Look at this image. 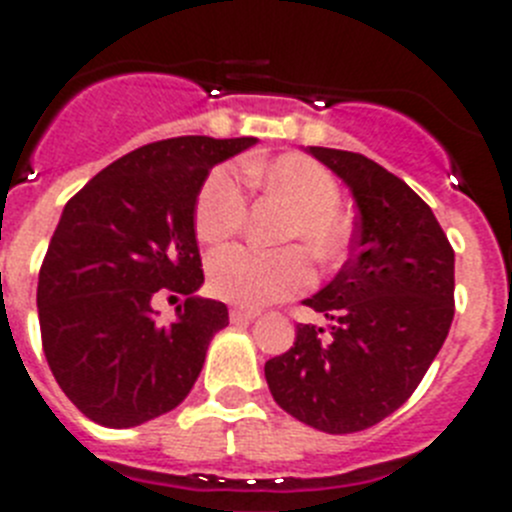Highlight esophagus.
I'll use <instances>...</instances> for the list:
<instances>
[{"label": "esophagus", "mask_w": 512, "mask_h": 512, "mask_svg": "<svg viewBox=\"0 0 512 512\" xmlns=\"http://www.w3.org/2000/svg\"><path fill=\"white\" fill-rule=\"evenodd\" d=\"M253 318H259V310H253V307H230V320L233 323H248Z\"/></svg>", "instance_id": "esophagus-1"}]
</instances>
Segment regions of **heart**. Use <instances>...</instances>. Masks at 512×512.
Returning a JSON list of instances; mask_svg holds the SVG:
<instances>
[{
    "instance_id": "1",
    "label": "heart",
    "mask_w": 512,
    "mask_h": 512,
    "mask_svg": "<svg viewBox=\"0 0 512 512\" xmlns=\"http://www.w3.org/2000/svg\"><path fill=\"white\" fill-rule=\"evenodd\" d=\"M248 182L261 184L295 207L284 225L282 241H297L320 266H333L348 251V228L338 215L341 187L323 164L300 153H284L266 164L246 161ZM248 194L235 166H217L202 182L194 202V230L205 243H223L243 228ZM210 289L238 305L261 307L287 300L312 282L307 253L300 246L264 251L253 246H228L210 256Z\"/></svg>"
}]
</instances>
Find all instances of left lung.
Here are the masks:
<instances>
[{
  "label": "left lung",
  "instance_id": "1",
  "mask_svg": "<svg viewBox=\"0 0 512 512\" xmlns=\"http://www.w3.org/2000/svg\"><path fill=\"white\" fill-rule=\"evenodd\" d=\"M351 187V259L305 300L330 333L297 325L295 346L266 361L269 390L292 418L323 433L372 428L408 402L454 320V248L431 207L361 153L310 146Z\"/></svg>",
  "mask_w": 512,
  "mask_h": 512
}]
</instances>
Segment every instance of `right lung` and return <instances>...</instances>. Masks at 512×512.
I'll list each match as a JSON object with an SVG mask.
<instances>
[{
  "label": "right lung",
  "instance_id": "1",
  "mask_svg": "<svg viewBox=\"0 0 512 512\" xmlns=\"http://www.w3.org/2000/svg\"><path fill=\"white\" fill-rule=\"evenodd\" d=\"M256 138L156 140L99 171L66 202L38 279L43 354L63 395L89 420L130 428L174 410L228 325L205 282L194 202L210 169ZM187 294L158 324L156 294Z\"/></svg>",
  "mask_w": 512,
  "mask_h": 512
}]
</instances>
